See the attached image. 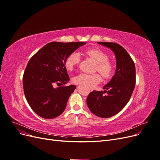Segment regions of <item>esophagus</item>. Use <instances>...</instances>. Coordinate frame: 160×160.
Here are the masks:
<instances>
[{"label": "esophagus", "instance_id": "esophagus-1", "mask_svg": "<svg viewBox=\"0 0 160 160\" xmlns=\"http://www.w3.org/2000/svg\"><path fill=\"white\" fill-rule=\"evenodd\" d=\"M90 91H93V89H90Z\"/></svg>", "mask_w": 160, "mask_h": 160}]
</instances>
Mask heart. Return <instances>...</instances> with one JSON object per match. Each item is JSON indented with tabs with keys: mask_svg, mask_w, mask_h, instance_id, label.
Instances as JSON below:
<instances>
[{
	"mask_svg": "<svg viewBox=\"0 0 160 160\" xmlns=\"http://www.w3.org/2000/svg\"><path fill=\"white\" fill-rule=\"evenodd\" d=\"M86 54L97 62L96 70H98L105 79H108L112 75L113 65L108 60L107 53L99 49H90L86 51ZM80 55L77 52H72L67 57L65 65L67 69L72 70L79 63ZM73 82L76 84L83 83L89 87H93L101 81V77L98 72L95 73H85L80 72L73 77Z\"/></svg>",
	"mask_w": 160,
	"mask_h": 160,
	"instance_id": "obj_1",
	"label": "heart"
}]
</instances>
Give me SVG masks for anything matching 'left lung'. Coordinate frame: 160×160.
Returning a JSON list of instances; mask_svg holds the SVG:
<instances>
[{"instance_id":"1","label":"left lung","mask_w":160,"mask_h":160,"mask_svg":"<svg viewBox=\"0 0 160 160\" xmlns=\"http://www.w3.org/2000/svg\"><path fill=\"white\" fill-rule=\"evenodd\" d=\"M98 42L114 52L117 67L112 79L103 87L105 90L91 92L87 98V103L93 114L108 118L118 113L130 99L135 85V67L132 57L123 47L115 42Z\"/></svg>"}]
</instances>
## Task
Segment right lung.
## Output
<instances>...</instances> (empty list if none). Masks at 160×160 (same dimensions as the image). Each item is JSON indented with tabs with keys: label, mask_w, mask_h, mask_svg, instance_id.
<instances>
[{
	"label": "right lung",
	"mask_w": 160,
	"mask_h": 160,
	"mask_svg": "<svg viewBox=\"0 0 160 160\" xmlns=\"http://www.w3.org/2000/svg\"><path fill=\"white\" fill-rule=\"evenodd\" d=\"M86 42H51L37 52L24 72V93L34 112L45 119L55 118L65 109L76 86L69 81L65 62L71 52ZM55 84L59 86L55 88Z\"/></svg>",
	"instance_id": "obj_1"
}]
</instances>
